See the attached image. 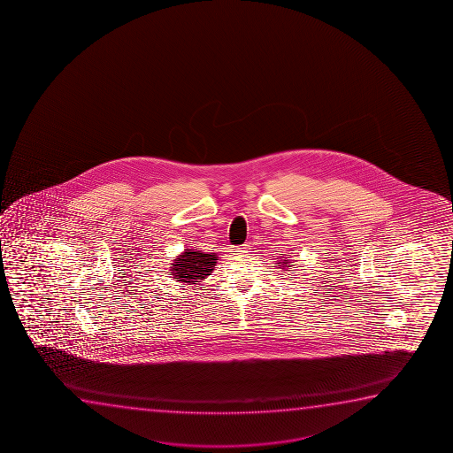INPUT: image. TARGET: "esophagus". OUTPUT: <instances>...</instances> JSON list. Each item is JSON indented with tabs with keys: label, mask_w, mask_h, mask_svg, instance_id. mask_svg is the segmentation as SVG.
I'll use <instances>...</instances> for the list:
<instances>
[{
	"label": "esophagus",
	"mask_w": 453,
	"mask_h": 453,
	"mask_svg": "<svg viewBox=\"0 0 453 453\" xmlns=\"http://www.w3.org/2000/svg\"><path fill=\"white\" fill-rule=\"evenodd\" d=\"M249 246L248 244H242V246H238V248H235L236 254H248L249 252Z\"/></svg>",
	"instance_id": "esophagus-1"
}]
</instances>
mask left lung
I'll return each instance as SVG.
<instances>
[{"label": "left lung", "instance_id": "obj_1", "mask_svg": "<svg viewBox=\"0 0 453 453\" xmlns=\"http://www.w3.org/2000/svg\"><path fill=\"white\" fill-rule=\"evenodd\" d=\"M291 263V260H288L286 257H283V260H279V263H275V265H279L280 269H283V271H289V269L294 266Z\"/></svg>", "mask_w": 453, "mask_h": 453}]
</instances>
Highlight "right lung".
<instances>
[{"instance_id":"1","label":"right lung","mask_w":453,"mask_h":453,"mask_svg":"<svg viewBox=\"0 0 453 453\" xmlns=\"http://www.w3.org/2000/svg\"><path fill=\"white\" fill-rule=\"evenodd\" d=\"M218 255L215 252H203L199 249H184L172 263L168 275L172 279L196 286L211 275L217 266Z\"/></svg>"}]
</instances>
